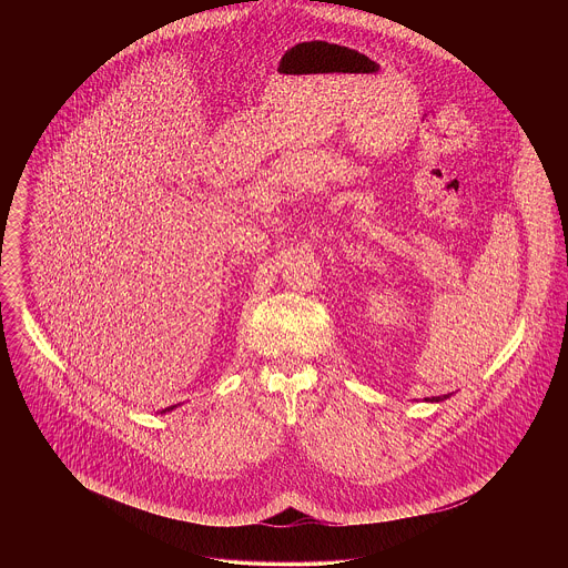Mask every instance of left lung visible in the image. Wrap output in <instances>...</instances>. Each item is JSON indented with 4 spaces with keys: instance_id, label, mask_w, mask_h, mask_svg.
<instances>
[{
    "instance_id": "left-lung-1",
    "label": "left lung",
    "mask_w": 568,
    "mask_h": 568,
    "mask_svg": "<svg viewBox=\"0 0 568 568\" xmlns=\"http://www.w3.org/2000/svg\"><path fill=\"white\" fill-rule=\"evenodd\" d=\"M450 396V394H448ZM448 396H435V398H426V400H430V403H442V400H446Z\"/></svg>"
}]
</instances>
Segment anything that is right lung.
Instances as JSON below:
<instances>
[{"instance_id": "1", "label": "right lung", "mask_w": 568, "mask_h": 568, "mask_svg": "<svg viewBox=\"0 0 568 568\" xmlns=\"http://www.w3.org/2000/svg\"><path fill=\"white\" fill-rule=\"evenodd\" d=\"M170 408H172V406H168V408H165V410H170ZM165 410H163V413H165Z\"/></svg>"}]
</instances>
